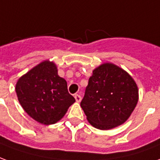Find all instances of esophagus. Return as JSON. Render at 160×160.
<instances>
[{
    "mask_svg": "<svg viewBox=\"0 0 160 160\" xmlns=\"http://www.w3.org/2000/svg\"><path fill=\"white\" fill-rule=\"evenodd\" d=\"M74 96H75V99H76V101H77L78 102H81V100H82V97H81V96H80V95L76 94Z\"/></svg>",
    "mask_w": 160,
    "mask_h": 160,
    "instance_id": "esophagus-1",
    "label": "esophagus"
}]
</instances>
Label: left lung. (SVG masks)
Masks as SVG:
<instances>
[{"mask_svg": "<svg viewBox=\"0 0 160 160\" xmlns=\"http://www.w3.org/2000/svg\"><path fill=\"white\" fill-rule=\"evenodd\" d=\"M138 100L133 78L116 64L104 63L92 71L80 105L94 128L108 130L127 122Z\"/></svg>", "mask_w": 160, "mask_h": 160, "instance_id": "1", "label": "left lung"}]
</instances>
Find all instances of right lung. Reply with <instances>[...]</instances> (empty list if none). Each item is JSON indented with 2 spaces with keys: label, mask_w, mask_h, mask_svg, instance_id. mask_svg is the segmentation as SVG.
<instances>
[{
  "label": "right lung",
  "mask_w": 160,
  "mask_h": 160,
  "mask_svg": "<svg viewBox=\"0 0 160 160\" xmlns=\"http://www.w3.org/2000/svg\"><path fill=\"white\" fill-rule=\"evenodd\" d=\"M18 100L26 113L44 125L60 121L75 102L65 79L54 62L45 60L21 76L15 85Z\"/></svg>",
  "instance_id": "1"
}]
</instances>
